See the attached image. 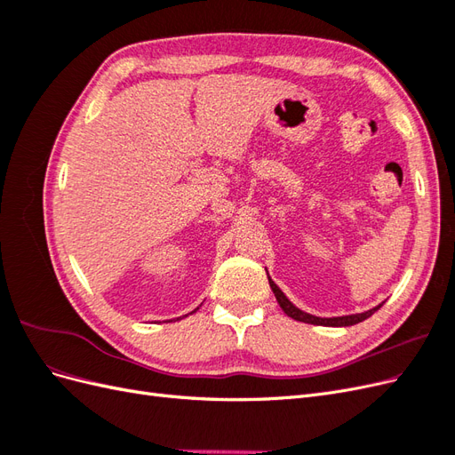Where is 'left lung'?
<instances>
[{"instance_id":"left-lung-1","label":"left lung","mask_w":455,"mask_h":455,"mask_svg":"<svg viewBox=\"0 0 455 455\" xmlns=\"http://www.w3.org/2000/svg\"><path fill=\"white\" fill-rule=\"evenodd\" d=\"M267 279H269V286H271V291H273L275 298H277V301H279L281 309H283V311H284L288 316H292L294 321H299V323H307V324H321V326H353V324H359V323L366 321L368 316H371V315H374V313H376V311L381 307V304H379V306L371 307V309H368V311H363V313L341 315V316H316V315L306 313V311H301L299 307H296V306L292 304V301L284 296V292L281 291V288H279L277 284H275V283L271 281L269 275H267Z\"/></svg>"}]
</instances>
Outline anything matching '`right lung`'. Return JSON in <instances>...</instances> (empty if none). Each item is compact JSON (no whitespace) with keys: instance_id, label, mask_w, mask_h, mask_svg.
Masks as SVG:
<instances>
[{"instance_id":"right-lung-1","label":"right lung","mask_w":455,"mask_h":455,"mask_svg":"<svg viewBox=\"0 0 455 455\" xmlns=\"http://www.w3.org/2000/svg\"><path fill=\"white\" fill-rule=\"evenodd\" d=\"M197 309H199V307H197ZM197 309H194V311H191V313H196V311H197ZM191 313H188V315H191Z\"/></svg>"}]
</instances>
